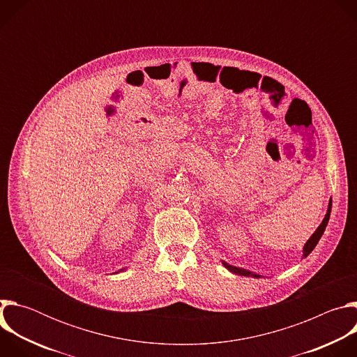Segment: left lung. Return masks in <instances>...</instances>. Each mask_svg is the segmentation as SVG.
Here are the masks:
<instances>
[{
	"label": "left lung",
	"mask_w": 357,
	"mask_h": 357,
	"mask_svg": "<svg viewBox=\"0 0 357 357\" xmlns=\"http://www.w3.org/2000/svg\"><path fill=\"white\" fill-rule=\"evenodd\" d=\"M331 211H332V199H329L328 211H326V215H325L322 223L318 226V229L315 230V233L310 237V240H308L307 243H305V245H303V250H302V252H303L302 257H303V259L310 256V254L312 252V250L315 248V245L318 244L319 238L322 237V234H324V231H325V229H326V226H328L329 218H331ZM222 264H223L230 273H233V274H236V275H244V277H252V278H261V275L257 274V273H252V271H248V270H244V268H240V267L230 266V264H227L226 261H222Z\"/></svg>",
	"instance_id": "obj_1"
}]
</instances>
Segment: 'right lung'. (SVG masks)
Segmentation results:
<instances>
[{
  "label": "right lung",
  "instance_id": "add662e5",
  "mask_svg": "<svg viewBox=\"0 0 357 357\" xmlns=\"http://www.w3.org/2000/svg\"><path fill=\"white\" fill-rule=\"evenodd\" d=\"M124 270H127V268H121L120 271H124ZM120 271H117V273H120ZM117 273H114V274H117Z\"/></svg>",
  "mask_w": 357,
  "mask_h": 357
}]
</instances>
